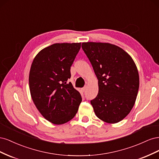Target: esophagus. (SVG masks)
Instances as JSON below:
<instances>
[{
	"label": "esophagus",
	"instance_id": "obj_1",
	"mask_svg": "<svg viewBox=\"0 0 159 159\" xmlns=\"http://www.w3.org/2000/svg\"><path fill=\"white\" fill-rule=\"evenodd\" d=\"M86 89H87V86H85V87H84L82 89H81V90H82L84 92L86 91Z\"/></svg>",
	"mask_w": 159,
	"mask_h": 159
}]
</instances>
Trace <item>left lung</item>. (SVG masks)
<instances>
[{
  "instance_id": "1",
  "label": "left lung",
  "mask_w": 159,
  "mask_h": 159,
  "mask_svg": "<svg viewBox=\"0 0 159 159\" xmlns=\"http://www.w3.org/2000/svg\"><path fill=\"white\" fill-rule=\"evenodd\" d=\"M82 49L98 80L99 91L91 100L99 119L108 123L121 121L135 103L139 76L132 57L109 43L84 42Z\"/></svg>"
}]
</instances>
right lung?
Segmentation results:
<instances>
[{
  "mask_svg": "<svg viewBox=\"0 0 159 159\" xmlns=\"http://www.w3.org/2000/svg\"><path fill=\"white\" fill-rule=\"evenodd\" d=\"M80 48L81 43H57L42 50L32 61L29 74L32 99L42 116L56 125L73 119L82 99L68 82Z\"/></svg>",
  "mask_w": 159,
  "mask_h": 159,
  "instance_id": "right-lung-1",
  "label": "right lung"
}]
</instances>
